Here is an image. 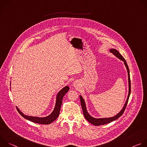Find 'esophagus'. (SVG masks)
<instances>
[{
    "label": "esophagus",
    "mask_w": 147,
    "mask_h": 147,
    "mask_svg": "<svg viewBox=\"0 0 147 147\" xmlns=\"http://www.w3.org/2000/svg\"><path fill=\"white\" fill-rule=\"evenodd\" d=\"M74 86L75 87H78V83L77 82H74Z\"/></svg>",
    "instance_id": "obj_1"
}]
</instances>
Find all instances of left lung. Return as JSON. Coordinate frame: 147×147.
Here are the masks:
<instances>
[{
    "label": "left lung",
    "instance_id": "1",
    "mask_svg": "<svg viewBox=\"0 0 147 147\" xmlns=\"http://www.w3.org/2000/svg\"><path fill=\"white\" fill-rule=\"evenodd\" d=\"M110 52L112 53H113L114 55H115L117 58H119V59L123 61L125 67H126V68H127V73H128V79H129V94H128V96H127L126 102H125V103L124 104V106L123 108L121 109V111L117 115H116V116H115L113 117H112L100 118V119L94 118L89 115V113L87 111L86 106V103H85L84 100L82 97L80 95V98L81 105L82 109V111H83L84 116L85 118L86 119V120H87L88 121H89L90 123L94 125H100L108 124V123H109L117 119L119 117H120L123 115V113H124V112L125 109V108H126V106H127L128 101H129V96H130V92H131V82H130V71H129V66L127 64L126 61H125L124 58L121 55V54L117 50H116L115 49H112L110 50Z\"/></svg>",
    "mask_w": 147,
    "mask_h": 147
}]
</instances>
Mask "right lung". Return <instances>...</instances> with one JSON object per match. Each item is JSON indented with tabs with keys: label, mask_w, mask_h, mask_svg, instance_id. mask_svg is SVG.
Returning a JSON list of instances; mask_svg holds the SVG:
<instances>
[{
	"label": "right lung",
	"mask_w": 147,
	"mask_h": 147,
	"mask_svg": "<svg viewBox=\"0 0 147 147\" xmlns=\"http://www.w3.org/2000/svg\"><path fill=\"white\" fill-rule=\"evenodd\" d=\"M69 87L68 86H66L63 89H61L57 94V97H56V102L55 105V109L53 111V112L49 115L47 117H32V116H29L24 115L22 112H21L17 107V110L18 112V113L22 115L23 117L25 119L32 121L34 123L42 124H51L52 122L54 121L59 116L61 105L62 104V99L64 97L65 95L69 91Z\"/></svg>",
	"instance_id": "obj_1"
}]
</instances>
